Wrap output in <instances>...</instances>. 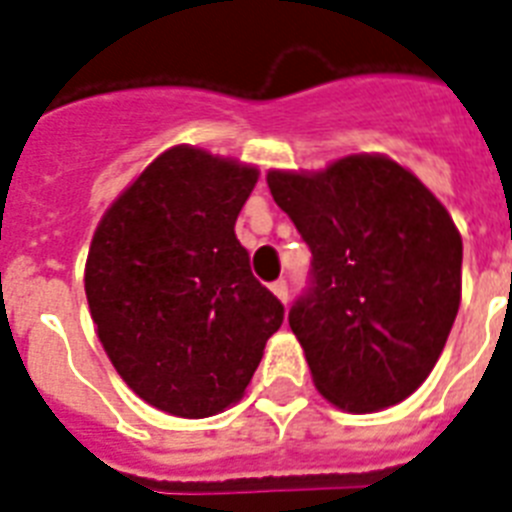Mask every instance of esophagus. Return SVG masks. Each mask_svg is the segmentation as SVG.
I'll return each mask as SVG.
<instances>
[{"label": "esophagus", "mask_w": 512, "mask_h": 512, "mask_svg": "<svg viewBox=\"0 0 512 512\" xmlns=\"http://www.w3.org/2000/svg\"><path fill=\"white\" fill-rule=\"evenodd\" d=\"M270 292L276 294L278 299H281V302H289V284H286V281H276V284L270 286Z\"/></svg>", "instance_id": "esophagus-1"}]
</instances>
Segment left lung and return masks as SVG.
Returning a JSON list of instances; mask_svg holds the SVG:
<instances>
[{
  "label": "left lung",
  "mask_w": 512,
  "mask_h": 512,
  "mask_svg": "<svg viewBox=\"0 0 512 512\" xmlns=\"http://www.w3.org/2000/svg\"><path fill=\"white\" fill-rule=\"evenodd\" d=\"M313 252L289 310L318 392L347 413L407 400L434 371L463 289V239L400 162L350 155L318 173L268 170Z\"/></svg>",
  "instance_id": "1"
}]
</instances>
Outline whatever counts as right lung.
Returning a JSON list of instances; mask_svg holds the SVG:
<instances>
[{"mask_svg": "<svg viewBox=\"0 0 512 512\" xmlns=\"http://www.w3.org/2000/svg\"><path fill=\"white\" fill-rule=\"evenodd\" d=\"M255 184L252 165L181 144L149 162L94 231L83 286L99 342L162 413L207 418L242 400L284 323L234 234Z\"/></svg>", "mask_w": 512, "mask_h": 512, "instance_id": "right-lung-1", "label": "right lung"}]
</instances>
